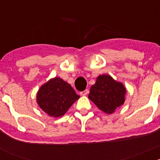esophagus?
I'll use <instances>...</instances> for the list:
<instances>
[{
    "instance_id": "34e87169",
    "label": "esophagus",
    "mask_w": 160,
    "mask_h": 160,
    "mask_svg": "<svg viewBox=\"0 0 160 160\" xmlns=\"http://www.w3.org/2000/svg\"><path fill=\"white\" fill-rule=\"evenodd\" d=\"M88 93H89V90H83V91L80 92V94L81 95V96H86V95L88 94Z\"/></svg>"
}]
</instances>
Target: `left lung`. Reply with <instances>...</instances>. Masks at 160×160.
Listing matches in <instances>:
<instances>
[{"label":"left lung","instance_id":"8db88e82","mask_svg":"<svg viewBox=\"0 0 160 160\" xmlns=\"http://www.w3.org/2000/svg\"><path fill=\"white\" fill-rule=\"evenodd\" d=\"M126 88L121 82L114 80L108 74L97 77L92 85L88 98L106 114H113L118 108L123 105L125 101Z\"/></svg>","mask_w":160,"mask_h":160}]
</instances>
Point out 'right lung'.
I'll list each match as a JSON object with an SVG mask.
<instances>
[{"label": "right lung", "mask_w": 160, "mask_h": 160, "mask_svg": "<svg viewBox=\"0 0 160 160\" xmlns=\"http://www.w3.org/2000/svg\"><path fill=\"white\" fill-rule=\"evenodd\" d=\"M79 98L80 96L70 83L56 77L40 87L36 94V102L50 117L59 118L64 115Z\"/></svg>", "instance_id": "right-lung-1"}]
</instances>
